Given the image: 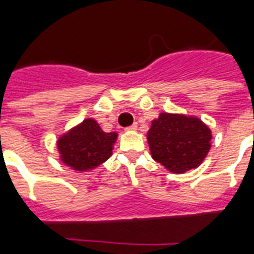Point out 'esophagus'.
<instances>
[{"mask_svg":"<svg viewBox=\"0 0 254 254\" xmlns=\"http://www.w3.org/2000/svg\"><path fill=\"white\" fill-rule=\"evenodd\" d=\"M125 130H127V131L137 130V124H133V125H130V127H127V129H125Z\"/></svg>","mask_w":254,"mask_h":254,"instance_id":"1","label":"esophagus"}]
</instances>
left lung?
Masks as SVG:
<instances>
[{"mask_svg": "<svg viewBox=\"0 0 254 254\" xmlns=\"http://www.w3.org/2000/svg\"><path fill=\"white\" fill-rule=\"evenodd\" d=\"M211 130L196 117L161 113L151 123L147 142L154 161L183 174L203 162L211 147Z\"/></svg>", "mask_w": 254, "mask_h": 254, "instance_id": "1", "label": "left lung"}]
</instances>
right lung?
<instances>
[{
  "instance_id": "right-lung-1",
  "label": "right lung",
  "mask_w": 254,
  "mask_h": 254,
  "mask_svg": "<svg viewBox=\"0 0 254 254\" xmlns=\"http://www.w3.org/2000/svg\"><path fill=\"white\" fill-rule=\"evenodd\" d=\"M117 133H105L93 119H87L58 139L62 162L76 171H88L112 155Z\"/></svg>"
}]
</instances>
